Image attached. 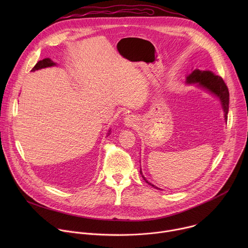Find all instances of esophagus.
Instances as JSON below:
<instances>
[{
  "instance_id": "esophagus-1",
  "label": "esophagus",
  "mask_w": 248,
  "mask_h": 248,
  "mask_svg": "<svg viewBox=\"0 0 248 248\" xmlns=\"http://www.w3.org/2000/svg\"><path fill=\"white\" fill-rule=\"evenodd\" d=\"M124 124L127 126V127H135L137 124H138V120L135 116L133 115H127L125 118H124Z\"/></svg>"
}]
</instances>
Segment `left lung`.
I'll return each mask as SVG.
<instances>
[{
  "instance_id": "obj_1",
  "label": "left lung",
  "mask_w": 248,
  "mask_h": 248,
  "mask_svg": "<svg viewBox=\"0 0 248 248\" xmlns=\"http://www.w3.org/2000/svg\"><path fill=\"white\" fill-rule=\"evenodd\" d=\"M186 84H195L197 87H200L207 92L213 94L216 96L222 105V109L224 111V117L225 120H228V113H229V103H230V94L229 89L224 82L223 78L219 76H216L214 73H212L211 70H200V69H194L191 73H189L186 78ZM140 174L142 175V179L151 186L157 189H161L157 187L156 186L149 183L145 176L143 175L142 171H141L140 168ZM162 190V189H161Z\"/></svg>"
}]
</instances>
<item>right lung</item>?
Masks as SVG:
<instances>
[{
	"label": "right lung",
	"instance_id": "right-lung-1",
	"mask_svg": "<svg viewBox=\"0 0 248 248\" xmlns=\"http://www.w3.org/2000/svg\"><path fill=\"white\" fill-rule=\"evenodd\" d=\"M56 64H57V63L54 62L51 59L46 58V59H44V60H42V61H39L36 64H35V66L31 69V72H35V70H38V69L45 68V67L54 66V65H56ZM110 130H111V129H110ZM110 130H109V133H108V134H110Z\"/></svg>",
	"mask_w": 248,
	"mask_h": 248
}]
</instances>
